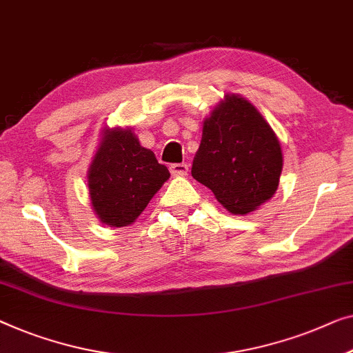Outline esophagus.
Segmentation results:
<instances>
[{"mask_svg":"<svg viewBox=\"0 0 353 353\" xmlns=\"http://www.w3.org/2000/svg\"><path fill=\"white\" fill-rule=\"evenodd\" d=\"M188 164H172L170 165V173L173 176H185L188 175Z\"/></svg>","mask_w":353,"mask_h":353,"instance_id":"obj_1","label":"esophagus"}]
</instances>
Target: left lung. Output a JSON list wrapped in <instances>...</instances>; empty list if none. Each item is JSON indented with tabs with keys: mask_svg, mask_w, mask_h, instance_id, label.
<instances>
[{
	"mask_svg": "<svg viewBox=\"0 0 353 353\" xmlns=\"http://www.w3.org/2000/svg\"><path fill=\"white\" fill-rule=\"evenodd\" d=\"M283 168L279 137L256 106L226 94L203 119L192 178L232 214H248L274 196Z\"/></svg>",
	"mask_w": 353,
	"mask_h": 353,
	"instance_id": "8db88e82",
	"label": "left lung"
}]
</instances>
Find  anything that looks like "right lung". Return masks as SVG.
<instances>
[{"label":"right lung","mask_w":353,"mask_h":353,"mask_svg":"<svg viewBox=\"0 0 353 353\" xmlns=\"http://www.w3.org/2000/svg\"><path fill=\"white\" fill-rule=\"evenodd\" d=\"M168 178V168L140 145L134 130L103 127L88 170L92 210L106 226H129Z\"/></svg>","instance_id":"1"}]
</instances>
